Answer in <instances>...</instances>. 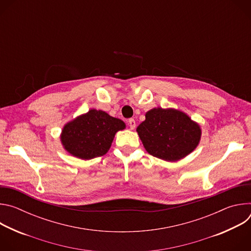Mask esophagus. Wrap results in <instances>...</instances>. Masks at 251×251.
<instances>
[{
    "instance_id": "obj_1",
    "label": "esophagus",
    "mask_w": 251,
    "mask_h": 251,
    "mask_svg": "<svg viewBox=\"0 0 251 251\" xmlns=\"http://www.w3.org/2000/svg\"><path fill=\"white\" fill-rule=\"evenodd\" d=\"M128 125H129V127H130V129H135V127H136V121L133 119V118H131V119H129L128 120Z\"/></svg>"
}]
</instances>
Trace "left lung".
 <instances>
[{"instance_id": "obj_1", "label": "left lung", "mask_w": 251, "mask_h": 251, "mask_svg": "<svg viewBox=\"0 0 251 251\" xmlns=\"http://www.w3.org/2000/svg\"><path fill=\"white\" fill-rule=\"evenodd\" d=\"M145 117L137 132L150 155L175 162L192 153L199 145L201 128L186 113L172 108H154Z\"/></svg>"}]
</instances>
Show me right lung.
<instances>
[{
  "label": "right lung",
  "mask_w": 251,
  "mask_h": 251,
  "mask_svg": "<svg viewBox=\"0 0 251 251\" xmlns=\"http://www.w3.org/2000/svg\"><path fill=\"white\" fill-rule=\"evenodd\" d=\"M125 123L104 111L91 109L67 123L60 136L64 149L82 160L101 157L108 152L117 131Z\"/></svg>",
  "instance_id": "add662e5"
}]
</instances>
